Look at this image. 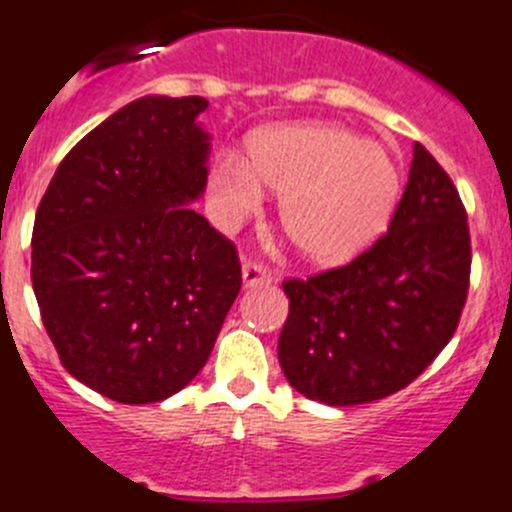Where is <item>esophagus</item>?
Returning a JSON list of instances; mask_svg holds the SVG:
<instances>
[{
  "label": "esophagus",
  "mask_w": 512,
  "mask_h": 512,
  "mask_svg": "<svg viewBox=\"0 0 512 512\" xmlns=\"http://www.w3.org/2000/svg\"><path fill=\"white\" fill-rule=\"evenodd\" d=\"M275 280L270 270H265L262 265L257 262H245L242 265V285L245 287H260V285H270Z\"/></svg>",
  "instance_id": "esophagus-1"
}]
</instances>
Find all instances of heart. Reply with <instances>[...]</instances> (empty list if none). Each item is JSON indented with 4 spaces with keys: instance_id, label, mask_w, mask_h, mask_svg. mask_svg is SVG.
Segmentation results:
<instances>
[{
    "instance_id": "b5f03b06",
    "label": "heart",
    "mask_w": 512,
    "mask_h": 512,
    "mask_svg": "<svg viewBox=\"0 0 512 512\" xmlns=\"http://www.w3.org/2000/svg\"><path fill=\"white\" fill-rule=\"evenodd\" d=\"M280 192V222L317 265H342L385 232L400 172L377 142L335 122L280 124L250 140V160L222 152L207 185L212 217L232 227Z\"/></svg>"
}]
</instances>
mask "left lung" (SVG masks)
I'll use <instances>...</instances> for the list:
<instances>
[{
	"mask_svg": "<svg viewBox=\"0 0 512 512\" xmlns=\"http://www.w3.org/2000/svg\"><path fill=\"white\" fill-rule=\"evenodd\" d=\"M468 280L465 207L443 167L415 142L388 232L350 265L282 285L290 312L277 357L287 382L335 408L398 393L450 342Z\"/></svg>",
	"mask_w": 512,
	"mask_h": 512,
	"instance_id": "left-lung-1",
	"label": "left lung"
}]
</instances>
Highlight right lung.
<instances>
[{
  "mask_svg": "<svg viewBox=\"0 0 512 512\" xmlns=\"http://www.w3.org/2000/svg\"><path fill=\"white\" fill-rule=\"evenodd\" d=\"M205 97L147 94L72 147L32 232V287L72 377L124 405L160 403L205 367L242 285L205 195Z\"/></svg>",
  "mask_w": 512,
  "mask_h": 512,
  "instance_id": "1",
  "label": "right lung"
}]
</instances>
